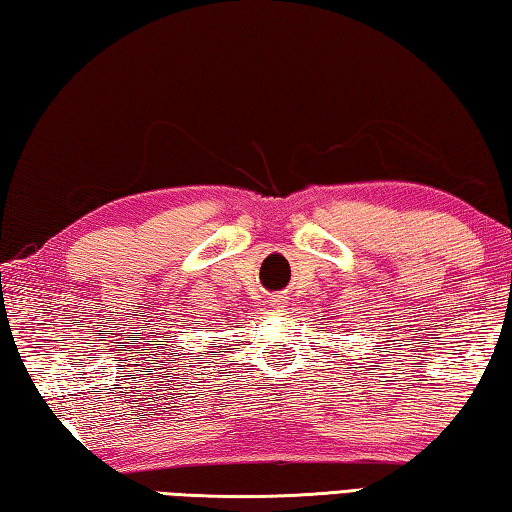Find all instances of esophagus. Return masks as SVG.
Segmentation results:
<instances>
[{
	"instance_id": "1",
	"label": "esophagus",
	"mask_w": 512,
	"mask_h": 512,
	"mask_svg": "<svg viewBox=\"0 0 512 512\" xmlns=\"http://www.w3.org/2000/svg\"><path fill=\"white\" fill-rule=\"evenodd\" d=\"M289 302V298L284 296V293H275V296H271V305L273 307H284Z\"/></svg>"
}]
</instances>
